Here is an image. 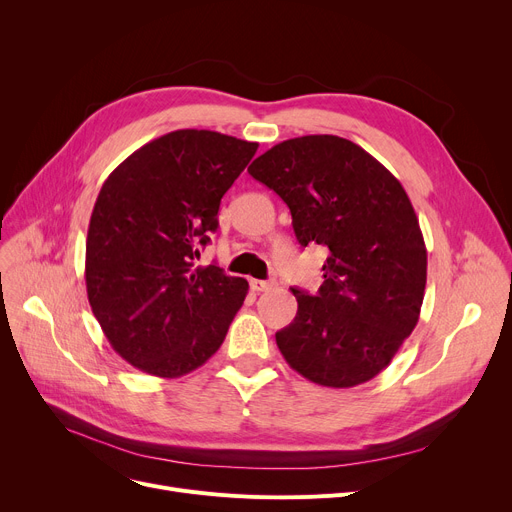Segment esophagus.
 I'll list each match as a JSON object with an SVG mask.
<instances>
[{
    "label": "esophagus",
    "instance_id": "34e87169",
    "mask_svg": "<svg viewBox=\"0 0 512 512\" xmlns=\"http://www.w3.org/2000/svg\"><path fill=\"white\" fill-rule=\"evenodd\" d=\"M249 284H251V290H255V292H265V290H270V288L276 286L272 280H255V278Z\"/></svg>",
    "mask_w": 512,
    "mask_h": 512
}]
</instances>
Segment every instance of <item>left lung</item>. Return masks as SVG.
I'll return each mask as SVG.
<instances>
[{"mask_svg":"<svg viewBox=\"0 0 512 512\" xmlns=\"http://www.w3.org/2000/svg\"><path fill=\"white\" fill-rule=\"evenodd\" d=\"M249 174L288 205L301 247H328L317 294L276 332L286 363L313 384L353 388L388 367L415 330L427 251L402 184L365 149L334 134L288 139Z\"/></svg>","mask_w":512,"mask_h":512,"instance_id":"left-lung-1","label":"left lung"}]
</instances>
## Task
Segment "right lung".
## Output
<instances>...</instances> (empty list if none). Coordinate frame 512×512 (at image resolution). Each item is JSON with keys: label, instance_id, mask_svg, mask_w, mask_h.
<instances>
[{"label": "right lung", "instance_id": "add662e5", "mask_svg": "<svg viewBox=\"0 0 512 512\" xmlns=\"http://www.w3.org/2000/svg\"><path fill=\"white\" fill-rule=\"evenodd\" d=\"M257 147L213 130H174L103 182L87 234V294L105 338L137 369L178 378L222 346L249 282L195 259Z\"/></svg>", "mask_w": 512, "mask_h": 512}]
</instances>
